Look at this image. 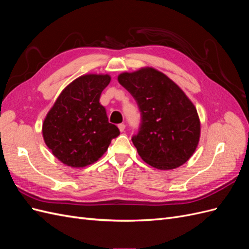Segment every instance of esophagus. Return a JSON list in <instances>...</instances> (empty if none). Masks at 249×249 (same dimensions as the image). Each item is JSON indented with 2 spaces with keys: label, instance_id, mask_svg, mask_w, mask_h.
<instances>
[{
  "label": "esophagus",
  "instance_id": "esophagus-1",
  "mask_svg": "<svg viewBox=\"0 0 249 249\" xmlns=\"http://www.w3.org/2000/svg\"><path fill=\"white\" fill-rule=\"evenodd\" d=\"M118 129H119L120 132H124V130H125V124H118Z\"/></svg>",
  "mask_w": 249,
  "mask_h": 249
}]
</instances>
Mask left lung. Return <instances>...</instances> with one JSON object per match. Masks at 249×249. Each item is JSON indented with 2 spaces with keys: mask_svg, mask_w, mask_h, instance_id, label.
<instances>
[{
  "mask_svg": "<svg viewBox=\"0 0 249 249\" xmlns=\"http://www.w3.org/2000/svg\"><path fill=\"white\" fill-rule=\"evenodd\" d=\"M137 102L141 124L132 141L141 159L157 169H175L190 159L200 137L196 108L166 74L143 67L118 76Z\"/></svg>",
  "mask_w": 249,
  "mask_h": 249,
  "instance_id": "obj_1",
  "label": "left lung"
}]
</instances>
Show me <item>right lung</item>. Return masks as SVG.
Wrapping results in <instances>:
<instances>
[{
    "label": "right lung",
    "instance_id": "obj_1",
    "mask_svg": "<svg viewBox=\"0 0 249 249\" xmlns=\"http://www.w3.org/2000/svg\"><path fill=\"white\" fill-rule=\"evenodd\" d=\"M110 81L109 74L79 77L63 89L44 118V142L67 166L80 168L96 162L119 135L100 103Z\"/></svg>",
    "mask_w": 249,
    "mask_h": 249
}]
</instances>
